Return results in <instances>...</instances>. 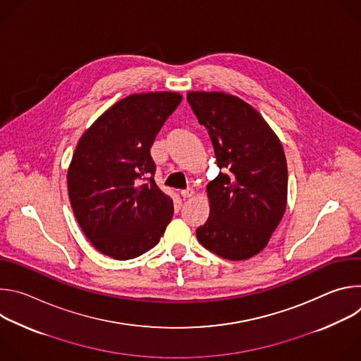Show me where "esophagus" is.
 <instances>
[{
    "label": "esophagus",
    "mask_w": 361,
    "mask_h": 361,
    "mask_svg": "<svg viewBox=\"0 0 361 361\" xmlns=\"http://www.w3.org/2000/svg\"><path fill=\"white\" fill-rule=\"evenodd\" d=\"M180 194L184 197V198H190L194 195V190L192 188H187V190H181Z\"/></svg>",
    "instance_id": "34e87169"
}]
</instances>
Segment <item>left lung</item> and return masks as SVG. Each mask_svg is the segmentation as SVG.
I'll list each match as a JSON object with an SVG mask.
<instances>
[{
	"label": "left lung",
	"mask_w": 361,
	"mask_h": 361,
	"mask_svg": "<svg viewBox=\"0 0 361 361\" xmlns=\"http://www.w3.org/2000/svg\"><path fill=\"white\" fill-rule=\"evenodd\" d=\"M187 99L209 130L217 166L226 173L207 184L210 216L197 228L202 247L240 262L259 254L287 205L283 145L262 114L221 91H190Z\"/></svg>",
	"instance_id": "8db88e82"
}]
</instances>
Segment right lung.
I'll return each mask as SVG.
<instances>
[{
  "instance_id": "right-lung-1",
  "label": "right lung",
  "mask_w": 361,
  "mask_h": 361,
  "mask_svg": "<svg viewBox=\"0 0 361 361\" xmlns=\"http://www.w3.org/2000/svg\"><path fill=\"white\" fill-rule=\"evenodd\" d=\"M183 99L180 92L131 94L81 135L67 171L74 216L91 244L116 260L156 245L173 219V198L154 181L149 148Z\"/></svg>"
}]
</instances>
